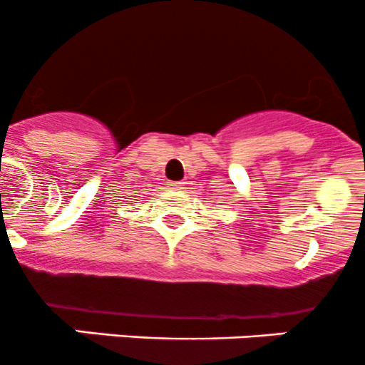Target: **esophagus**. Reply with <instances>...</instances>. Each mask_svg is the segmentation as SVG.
<instances>
[{
	"mask_svg": "<svg viewBox=\"0 0 365 365\" xmlns=\"http://www.w3.org/2000/svg\"><path fill=\"white\" fill-rule=\"evenodd\" d=\"M182 184H184V182L178 181V182H168V186H172V187H179V190H181V187H182Z\"/></svg>",
	"mask_w": 365,
	"mask_h": 365,
	"instance_id": "34e87169",
	"label": "esophagus"
}]
</instances>
